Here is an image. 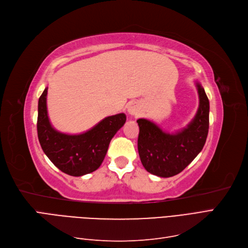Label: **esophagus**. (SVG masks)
Returning <instances> with one entry per match:
<instances>
[{
    "mask_svg": "<svg viewBox=\"0 0 248 248\" xmlns=\"http://www.w3.org/2000/svg\"><path fill=\"white\" fill-rule=\"evenodd\" d=\"M127 112H129L131 115H138L140 112L139 104L136 102H131L127 104Z\"/></svg>",
    "mask_w": 248,
    "mask_h": 248,
    "instance_id": "34e87169",
    "label": "esophagus"
}]
</instances>
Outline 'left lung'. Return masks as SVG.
Returning a JSON list of instances; mask_svg holds the SVG:
<instances>
[{
    "label": "left lung",
    "instance_id": "8db88e82",
    "mask_svg": "<svg viewBox=\"0 0 248 248\" xmlns=\"http://www.w3.org/2000/svg\"><path fill=\"white\" fill-rule=\"evenodd\" d=\"M199 107L184 129L170 134L148 119L140 118L138 151L145 170L152 175L170 178L192 162L205 144L209 125V101L204 89L196 82Z\"/></svg>",
    "mask_w": 248,
    "mask_h": 248
}]
</instances>
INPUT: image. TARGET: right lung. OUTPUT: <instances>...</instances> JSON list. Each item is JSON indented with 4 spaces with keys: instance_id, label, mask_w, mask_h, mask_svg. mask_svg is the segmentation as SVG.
Listing matches in <instances>:
<instances>
[{
    "instance_id": "right-lung-1",
    "label": "right lung",
    "mask_w": 248,
    "mask_h": 248,
    "mask_svg": "<svg viewBox=\"0 0 248 248\" xmlns=\"http://www.w3.org/2000/svg\"><path fill=\"white\" fill-rule=\"evenodd\" d=\"M47 93L46 88L39 99L36 124L43 151L55 167L69 176L80 177L93 172L103 162L113 136L124 124L125 114L105 117L82 134H63L55 130L49 121Z\"/></svg>"
}]
</instances>
